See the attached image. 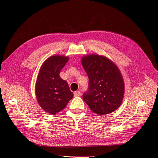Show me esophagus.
<instances>
[{"label": "esophagus", "mask_w": 158, "mask_h": 158, "mask_svg": "<svg viewBox=\"0 0 158 158\" xmlns=\"http://www.w3.org/2000/svg\"><path fill=\"white\" fill-rule=\"evenodd\" d=\"M81 95V93L79 91H75L74 93V96H79Z\"/></svg>", "instance_id": "esophagus-1"}]
</instances>
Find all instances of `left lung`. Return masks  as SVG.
I'll list each match as a JSON object with an SVG mask.
<instances>
[{
	"label": "left lung",
	"mask_w": 158,
	"mask_h": 158,
	"mask_svg": "<svg viewBox=\"0 0 158 158\" xmlns=\"http://www.w3.org/2000/svg\"><path fill=\"white\" fill-rule=\"evenodd\" d=\"M81 64L87 74L89 90L83 98L90 110L98 115L113 112L121 106L125 93L123 76L116 64L104 56H84Z\"/></svg>",
	"instance_id": "obj_1"
}]
</instances>
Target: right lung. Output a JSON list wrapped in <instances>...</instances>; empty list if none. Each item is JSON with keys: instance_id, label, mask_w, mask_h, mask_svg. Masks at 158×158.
<instances>
[{"instance_id": "1", "label": "right lung", "mask_w": 158, "mask_h": 158, "mask_svg": "<svg viewBox=\"0 0 158 158\" xmlns=\"http://www.w3.org/2000/svg\"><path fill=\"white\" fill-rule=\"evenodd\" d=\"M69 59L63 55L52 56L39 69L35 95L40 108L48 114L54 115L62 111L73 96L68 83L59 75Z\"/></svg>"}]
</instances>
